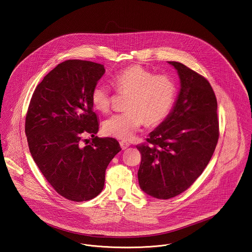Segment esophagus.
Here are the masks:
<instances>
[{"instance_id": "34e87169", "label": "esophagus", "mask_w": 252, "mask_h": 252, "mask_svg": "<svg viewBox=\"0 0 252 252\" xmlns=\"http://www.w3.org/2000/svg\"><path fill=\"white\" fill-rule=\"evenodd\" d=\"M120 145L121 148H122L123 150H125V149H126V148L129 146V144H128V143H126V141H121Z\"/></svg>"}]
</instances>
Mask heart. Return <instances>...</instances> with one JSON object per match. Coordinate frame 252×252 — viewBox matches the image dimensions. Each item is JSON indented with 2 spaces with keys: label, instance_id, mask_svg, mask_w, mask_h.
I'll list each match as a JSON object with an SVG mask.
<instances>
[{
  "label": "heart",
  "instance_id": "b5f03b06",
  "mask_svg": "<svg viewBox=\"0 0 252 252\" xmlns=\"http://www.w3.org/2000/svg\"><path fill=\"white\" fill-rule=\"evenodd\" d=\"M117 93L128 94L125 108L104 124V130L114 138L128 141L144 125L154 126L165 120L174 107L178 86L167 74H155L142 65H131L112 77ZM94 107L107 112L110 108V91L105 84L98 83L92 90Z\"/></svg>",
  "mask_w": 252,
  "mask_h": 252
}]
</instances>
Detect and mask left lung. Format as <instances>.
<instances>
[{"instance_id":"8db88e82","label":"left lung","mask_w":252,"mask_h":252,"mask_svg":"<svg viewBox=\"0 0 252 252\" xmlns=\"http://www.w3.org/2000/svg\"><path fill=\"white\" fill-rule=\"evenodd\" d=\"M179 72L180 91L175 107L146 143L138 171L141 189L169 199L186 191L202 174L219 138L217 101L209 81L180 62L168 61Z\"/></svg>"}]
</instances>
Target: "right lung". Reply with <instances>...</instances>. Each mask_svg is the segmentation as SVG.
<instances>
[{"label":"right lung","instance_id":"obj_1","mask_svg":"<svg viewBox=\"0 0 252 252\" xmlns=\"http://www.w3.org/2000/svg\"><path fill=\"white\" fill-rule=\"evenodd\" d=\"M106 70L88 60H66L44 76L31 97L25 134L41 174L61 196L81 202L102 192L108 163L121 151L113 138H99L91 94ZM92 142L86 146L82 135Z\"/></svg>","mask_w":252,"mask_h":252}]
</instances>
